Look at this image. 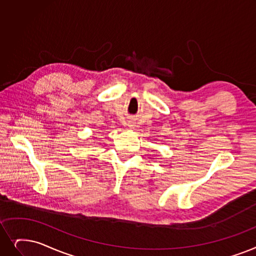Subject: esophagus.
I'll use <instances>...</instances> for the list:
<instances>
[{
	"label": "esophagus",
	"mask_w": 256,
	"mask_h": 256,
	"mask_svg": "<svg viewBox=\"0 0 256 256\" xmlns=\"http://www.w3.org/2000/svg\"><path fill=\"white\" fill-rule=\"evenodd\" d=\"M130 126V128H132V126Z\"/></svg>",
	"instance_id": "obj_1"
}]
</instances>
